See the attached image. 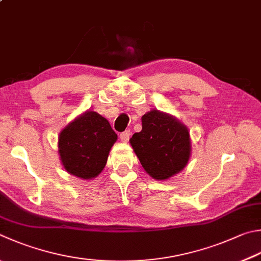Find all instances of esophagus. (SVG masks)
<instances>
[{
    "label": "esophagus",
    "mask_w": 261,
    "mask_h": 261,
    "mask_svg": "<svg viewBox=\"0 0 261 261\" xmlns=\"http://www.w3.org/2000/svg\"><path fill=\"white\" fill-rule=\"evenodd\" d=\"M130 136H131L130 130H125L124 132L120 134V139H121V141H123V143H127L130 139Z\"/></svg>",
    "instance_id": "obj_1"
}]
</instances>
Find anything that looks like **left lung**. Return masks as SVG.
I'll return each mask as SVG.
<instances>
[{"label":"left lung","mask_w":261,"mask_h":261,"mask_svg":"<svg viewBox=\"0 0 261 261\" xmlns=\"http://www.w3.org/2000/svg\"><path fill=\"white\" fill-rule=\"evenodd\" d=\"M143 129L130 139L145 171L156 180H167L186 167L191 158L189 132L176 117L151 110L141 117Z\"/></svg>","instance_id":"left-lung-1"}]
</instances>
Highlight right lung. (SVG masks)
Here are the masks:
<instances>
[{"mask_svg": "<svg viewBox=\"0 0 261 261\" xmlns=\"http://www.w3.org/2000/svg\"><path fill=\"white\" fill-rule=\"evenodd\" d=\"M117 135L105 117L87 111L63 129L58 138L61 163L81 179L96 178L105 168Z\"/></svg>", "mask_w": 261, "mask_h": 261, "instance_id": "add662e5", "label": "right lung"}]
</instances>
